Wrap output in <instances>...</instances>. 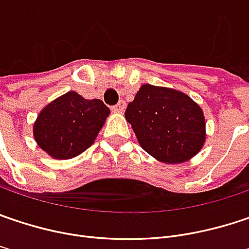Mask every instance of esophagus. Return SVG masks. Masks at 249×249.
<instances>
[{"instance_id": "34e87169", "label": "esophagus", "mask_w": 249, "mask_h": 249, "mask_svg": "<svg viewBox=\"0 0 249 249\" xmlns=\"http://www.w3.org/2000/svg\"><path fill=\"white\" fill-rule=\"evenodd\" d=\"M124 110H125V103L123 101V100H121L117 106H114V107H112V111H114V112H123Z\"/></svg>"}]
</instances>
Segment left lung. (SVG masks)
I'll list each match as a JSON object with an SVG mask.
<instances>
[{
    "mask_svg": "<svg viewBox=\"0 0 249 249\" xmlns=\"http://www.w3.org/2000/svg\"><path fill=\"white\" fill-rule=\"evenodd\" d=\"M125 120L142 149L163 163L190 160L206 142L201 107L175 89L142 84L126 107Z\"/></svg>",
    "mask_w": 249,
    "mask_h": 249,
    "instance_id": "1",
    "label": "left lung"
}]
</instances>
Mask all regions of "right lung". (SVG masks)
<instances>
[{
  "instance_id": "right-lung-1",
  "label": "right lung",
  "mask_w": 249,
  "mask_h": 249,
  "mask_svg": "<svg viewBox=\"0 0 249 249\" xmlns=\"http://www.w3.org/2000/svg\"><path fill=\"white\" fill-rule=\"evenodd\" d=\"M108 115L110 108L101 100H86L76 91H67L39 112L34 138L53 159H71L94 143Z\"/></svg>"
}]
</instances>
